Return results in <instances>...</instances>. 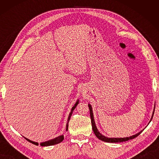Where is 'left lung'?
Listing matches in <instances>:
<instances>
[{"instance_id": "obj_1", "label": "left lung", "mask_w": 159, "mask_h": 159, "mask_svg": "<svg viewBox=\"0 0 159 159\" xmlns=\"http://www.w3.org/2000/svg\"><path fill=\"white\" fill-rule=\"evenodd\" d=\"M88 107H89V109H90L91 123H92V128H93V132H94V133H95L97 138H98L99 139H100V140H102V141H104V142H111V143H116V142H125V141L129 140V139H132L135 138L136 137H138L139 134L142 132V130H141L140 132H139L138 133L134 134V135H132L130 137H129V138H107V137H105L104 135H103V134L99 133L98 129L97 128L96 125H95V119H94V116H93L92 106H91L90 104H88ZM154 109H155V107H154ZM154 114V111H153V114H152V118H151V120H150L149 123L151 122V120H152V119Z\"/></svg>"}]
</instances>
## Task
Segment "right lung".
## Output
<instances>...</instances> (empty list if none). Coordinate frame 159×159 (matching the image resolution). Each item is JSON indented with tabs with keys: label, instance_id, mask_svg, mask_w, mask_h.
I'll return each mask as SVG.
<instances>
[{
	"label": "right lung",
	"instance_id": "right-lung-1",
	"mask_svg": "<svg viewBox=\"0 0 159 159\" xmlns=\"http://www.w3.org/2000/svg\"><path fill=\"white\" fill-rule=\"evenodd\" d=\"M79 99H77V101L76 102V104H74V106L72 107L71 109V112L69 113V117H68V120H67V123H66V130L67 131V130H68V126H69V120H70V118H71V115H72V113H73V111L75 109V108H76V106L79 104ZM25 138V137H24ZM26 140H27L28 142H31V143L34 144L35 145H39V143L38 142H34V141H31L30 140V139H29L27 138H25ZM64 139V135L62 134V135H60L57 137V138H54V139H50V140H48V141H45V142H41L40 143V145L42 147H48V146H52V145H55V144H59L60 143V142H61L63 141Z\"/></svg>",
	"mask_w": 159,
	"mask_h": 159
}]
</instances>
